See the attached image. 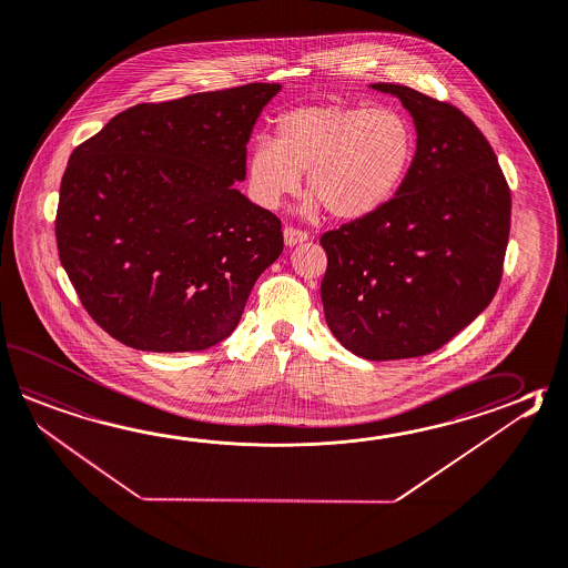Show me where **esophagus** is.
<instances>
[{
    "label": "esophagus",
    "mask_w": 568,
    "mask_h": 568,
    "mask_svg": "<svg viewBox=\"0 0 568 568\" xmlns=\"http://www.w3.org/2000/svg\"><path fill=\"white\" fill-rule=\"evenodd\" d=\"M310 239L307 232L300 231V229H293V226H285L283 229V241L287 246H295V244L305 243Z\"/></svg>",
    "instance_id": "esophagus-1"
}]
</instances>
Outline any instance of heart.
Returning a JSON list of instances; mask_svg holds the SVG:
<instances>
[{
    "label": "heart",
    "instance_id": "1",
    "mask_svg": "<svg viewBox=\"0 0 568 568\" xmlns=\"http://www.w3.org/2000/svg\"><path fill=\"white\" fill-rule=\"evenodd\" d=\"M415 155V131L398 109L378 104H303L277 116L275 140L258 135L244 153L248 197L278 210L302 187L307 212L325 206L339 221L383 209L403 184Z\"/></svg>",
    "mask_w": 568,
    "mask_h": 568
}]
</instances>
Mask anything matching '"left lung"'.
Segmentation results:
<instances>
[{
  "label": "left lung",
  "mask_w": 568,
  "mask_h": 568,
  "mask_svg": "<svg viewBox=\"0 0 568 568\" xmlns=\"http://www.w3.org/2000/svg\"><path fill=\"white\" fill-rule=\"evenodd\" d=\"M413 116L417 151L393 200L325 232V322L359 358L425 356L471 324L498 291L509 187L474 121L410 87L376 82Z\"/></svg>",
  "instance_id": "left-lung-1"
}]
</instances>
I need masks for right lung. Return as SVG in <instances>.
<instances>
[{"label": "right lung", "instance_id": "1", "mask_svg": "<svg viewBox=\"0 0 568 568\" xmlns=\"http://www.w3.org/2000/svg\"><path fill=\"white\" fill-rule=\"evenodd\" d=\"M281 84L141 103L70 155L60 263L109 336L143 352H197L241 322L283 253L281 222L236 190L244 153Z\"/></svg>", "mask_w": 568, "mask_h": 568}]
</instances>
